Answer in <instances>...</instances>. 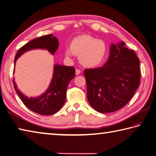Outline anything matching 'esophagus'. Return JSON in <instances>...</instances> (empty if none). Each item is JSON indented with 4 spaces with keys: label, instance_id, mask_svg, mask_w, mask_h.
<instances>
[{
    "label": "esophagus",
    "instance_id": "1",
    "mask_svg": "<svg viewBox=\"0 0 156 156\" xmlns=\"http://www.w3.org/2000/svg\"><path fill=\"white\" fill-rule=\"evenodd\" d=\"M80 72H81L80 69H76V75H79V74H80Z\"/></svg>",
    "mask_w": 156,
    "mask_h": 156
}]
</instances>
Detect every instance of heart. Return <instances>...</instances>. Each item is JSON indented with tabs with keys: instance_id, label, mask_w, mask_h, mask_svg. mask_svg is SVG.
I'll return each mask as SVG.
<instances>
[{
	"instance_id": "b5f03b06",
	"label": "heart",
	"mask_w": 156,
	"mask_h": 156,
	"mask_svg": "<svg viewBox=\"0 0 156 156\" xmlns=\"http://www.w3.org/2000/svg\"><path fill=\"white\" fill-rule=\"evenodd\" d=\"M107 45L102 39H95L87 34L74 37L65 51L66 58H70L72 54L78 55L80 64L87 68H95L101 65L107 56Z\"/></svg>"
}]
</instances>
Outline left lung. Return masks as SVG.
Listing matches in <instances>:
<instances>
[{
	"instance_id": "obj_1",
	"label": "left lung",
	"mask_w": 156,
	"mask_h": 156,
	"mask_svg": "<svg viewBox=\"0 0 156 156\" xmlns=\"http://www.w3.org/2000/svg\"><path fill=\"white\" fill-rule=\"evenodd\" d=\"M140 63L135 51L125 48L124 42L112 44L103 67L84 71L91 107L101 113L124 107L140 86Z\"/></svg>"
}]
</instances>
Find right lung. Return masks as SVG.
I'll return each instance as SVG.
<instances>
[{
	"mask_svg": "<svg viewBox=\"0 0 156 156\" xmlns=\"http://www.w3.org/2000/svg\"><path fill=\"white\" fill-rule=\"evenodd\" d=\"M58 48V39L52 34L34 39L19 49L15 58V64L19 56L29 49H46L54 54ZM75 72L76 69L73 66L55 65L54 76L48 90L41 97L34 98H28L25 97L18 90L14 80H12V82L15 91L26 107L36 113L42 115H51L58 112L64 105L66 98L68 85L72 79L74 78Z\"/></svg>",
	"mask_w": 156,
	"mask_h": 156,
	"instance_id": "obj_1",
	"label": "right lung"
}]
</instances>
